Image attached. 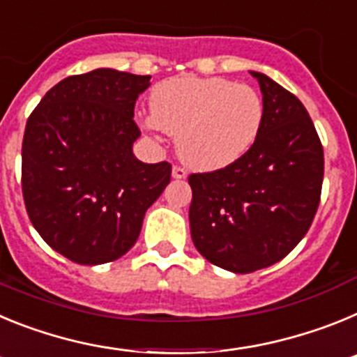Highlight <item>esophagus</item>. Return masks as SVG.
I'll use <instances>...</instances> for the list:
<instances>
[{
  "instance_id": "34e87169",
  "label": "esophagus",
  "mask_w": 357,
  "mask_h": 357,
  "mask_svg": "<svg viewBox=\"0 0 357 357\" xmlns=\"http://www.w3.org/2000/svg\"><path fill=\"white\" fill-rule=\"evenodd\" d=\"M173 178H184L185 175H188V172H185L182 166H173V172H172Z\"/></svg>"
}]
</instances>
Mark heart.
I'll return each instance as SVG.
<instances>
[{
    "label": "heart",
    "instance_id": "b5f03b06",
    "mask_svg": "<svg viewBox=\"0 0 357 357\" xmlns=\"http://www.w3.org/2000/svg\"><path fill=\"white\" fill-rule=\"evenodd\" d=\"M264 119L263 98L247 84L220 77H176L151 93V114L141 119L150 132L176 135L184 162L218 169L245 155Z\"/></svg>",
    "mask_w": 357,
    "mask_h": 357
}]
</instances>
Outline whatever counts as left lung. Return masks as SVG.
I'll list each match as a JSON object with an SVG mask.
<instances>
[{"instance_id":"8db88e82","label":"left lung","mask_w":357,"mask_h":357,"mask_svg":"<svg viewBox=\"0 0 357 357\" xmlns=\"http://www.w3.org/2000/svg\"><path fill=\"white\" fill-rule=\"evenodd\" d=\"M264 119L245 155L214 172L191 173L189 225L209 263L234 273L272 266L307 234L320 204L324 146L295 94L252 71Z\"/></svg>"}]
</instances>
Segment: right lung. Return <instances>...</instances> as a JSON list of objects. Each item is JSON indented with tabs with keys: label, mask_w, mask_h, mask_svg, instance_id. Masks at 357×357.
<instances>
[{
	"label": "right lung",
	"mask_w": 357,
	"mask_h": 357,
	"mask_svg": "<svg viewBox=\"0 0 357 357\" xmlns=\"http://www.w3.org/2000/svg\"><path fill=\"white\" fill-rule=\"evenodd\" d=\"M150 77L116 69L73 75L52 87L26 121L21 188L31 225L78 264L119 259L137 241L172 164L141 162L135 100Z\"/></svg>",
	"instance_id": "right-lung-1"
}]
</instances>
